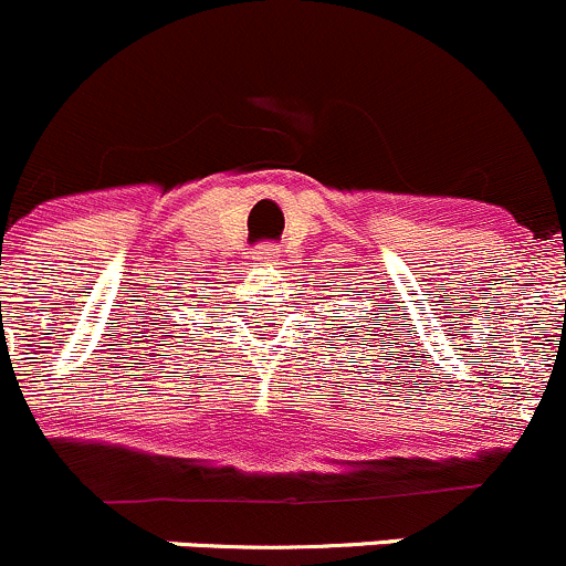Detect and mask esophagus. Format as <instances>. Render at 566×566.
<instances>
[{"instance_id": "esophagus-1", "label": "esophagus", "mask_w": 566, "mask_h": 566, "mask_svg": "<svg viewBox=\"0 0 566 566\" xmlns=\"http://www.w3.org/2000/svg\"><path fill=\"white\" fill-rule=\"evenodd\" d=\"M251 260L260 262V265H273L279 260V249L276 247H260L251 251Z\"/></svg>"}]
</instances>
